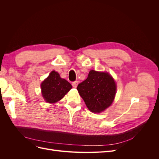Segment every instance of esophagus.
I'll list each match as a JSON object with an SVG mask.
<instances>
[{
	"instance_id": "1",
	"label": "esophagus",
	"mask_w": 159,
	"mask_h": 159,
	"mask_svg": "<svg viewBox=\"0 0 159 159\" xmlns=\"http://www.w3.org/2000/svg\"><path fill=\"white\" fill-rule=\"evenodd\" d=\"M78 81H74V82L72 83V86H73V88H76L77 86H78Z\"/></svg>"
}]
</instances>
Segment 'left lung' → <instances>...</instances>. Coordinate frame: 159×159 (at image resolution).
I'll return each instance as SVG.
<instances>
[{"label": "left lung", "mask_w": 159, "mask_h": 159, "mask_svg": "<svg viewBox=\"0 0 159 159\" xmlns=\"http://www.w3.org/2000/svg\"><path fill=\"white\" fill-rule=\"evenodd\" d=\"M77 89L91 111L100 113L113 102L116 85L108 73L91 70L87 79L78 84Z\"/></svg>", "instance_id": "left-lung-1"}]
</instances>
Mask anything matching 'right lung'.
Segmentation results:
<instances>
[{
    "instance_id": "obj_1",
    "label": "right lung",
    "mask_w": 159,
    "mask_h": 159,
    "mask_svg": "<svg viewBox=\"0 0 159 159\" xmlns=\"http://www.w3.org/2000/svg\"><path fill=\"white\" fill-rule=\"evenodd\" d=\"M72 88L71 85L59 74L52 71L41 84L42 93L46 102L54 103L58 102Z\"/></svg>"
}]
</instances>
